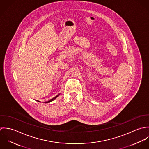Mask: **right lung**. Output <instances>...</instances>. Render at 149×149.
<instances>
[{"mask_svg":"<svg viewBox=\"0 0 149 149\" xmlns=\"http://www.w3.org/2000/svg\"><path fill=\"white\" fill-rule=\"evenodd\" d=\"M58 95H57V96H56V97H54V98H53V99H50V100H49V101H48V102H45V103H49V102H52V101H53V100H54V99H56V97H58ZM38 102H39V101H38Z\"/></svg>","mask_w":149,"mask_h":149,"instance_id":"add662e5","label":"right lung"}]
</instances>
